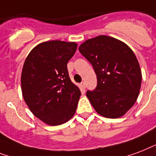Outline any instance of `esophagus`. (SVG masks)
<instances>
[{
    "label": "esophagus",
    "instance_id": "1",
    "mask_svg": "<svg viewBox=\"0 0 156 156\" xmlns=\"http://www.w3.org/2000/svg\"><path fill=\"white\" fill-rule=\"evenodd\" d=\"M81 86L83 89H85V87H86V84H85V82H81Z\"/></svg>",
    "mask_w": 156,
    "mask_h": 156
}]
</instances>
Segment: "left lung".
Instances as JSON below:
<instances>
[{"mask_svg": "<svg viewBox=\"0 0 156 156\" xmlns=\"http://www.w3.org/2000/svg\"><path fill=\"white\" fill-rule=\"evenodd\" d=\"M79 51L97 75L96 89L86 92L95 111L111 119L124 115L137 101L142 83L134 53L124 42L107 36L87 40Z\"/></svg>", "mask_w": 156, "mask_h": 156, "instance_id": "8db88e82", "label": "left lung"}]
</instances>
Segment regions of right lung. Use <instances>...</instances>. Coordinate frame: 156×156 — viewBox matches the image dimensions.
I'll return each mask as SVG.
<instances>
[{"instance_id": "right-lung-1", "label": "right lung", "mask_w": 156, "mask_h": 156, "mask_svg": "<svg viewBox=\"0 0 156 156\" xmlns=\"http://www.w3.org/2000/svg\"><path fill=\"white\" fill-rule=\"evenodd\" d=\"M76 48V42H43L32 49L24 62L23 99L32 114L49 125L64 124L76 110L81 93L67 71V62Z\"/></svg>"}]
</instances>
